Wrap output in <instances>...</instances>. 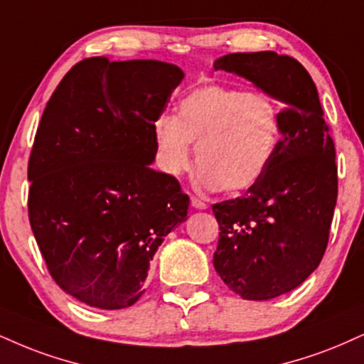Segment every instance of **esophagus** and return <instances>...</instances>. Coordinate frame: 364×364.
Listing matches in <instances>:
<instances>
[{"label": "esophagus", "mask_w": 364, "mask_h": 364, "mask_svg": "<svg viewBox=\"0 0 364 364\" xmlns=\"http://www.w3.org/2000/svg\"><path fill=\"white\" fill-rule=\"evenodd\" d=\"M191 207L196 210H207V203L201 201L200 198H196V196H191Z\"/></svg>", "instance_id": "1"}]
</instances>
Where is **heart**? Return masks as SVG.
Returning <instances> with one entry per match:
<instances>
[{
  "instance_id": "1",
  "label": "heart",
  "mask_w": 364,
  "mask_h": 364,
  "mask_svg": "<svg viewBox=\"0 0 364 364\" xmlns=\"http://www.w3.org/2000/svg\"><path fill=\"white\" fill-rule=\"evenodd\" d=\"M278 110L264 95L240 87L207 85L179 102L178 117L156 124L159 161L178 176L193 161L201 186L237 195L261 181L278 142Z\"/></svg>"
}]
</instances>
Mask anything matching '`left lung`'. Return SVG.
Segmentation results:
<instances>
[{
    "mask_svg": "<svg viewBox=\"0 0 364 364\" xmlns=\"http://www.w3.org/2000/svg\"><path fill=\"white\" fill-rule=\"evenodd\" d=\"M213 69L251 81L284 108L264 176L246 195L213 205L220 227L213 266L244 300L295 290L326 252L337 201L336 149L307 69L277 52L218 57Z\"/></svg>",
    "mask_w": 364,
    "mask_h": 364,
    "instance_id": "1",
    "label": "left lung"
}]
</instances>
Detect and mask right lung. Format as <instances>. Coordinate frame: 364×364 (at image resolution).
<instances>
[{
  "label": "right lung",
  "mask_w": 364,
  "mask_h": 364,
  "mask_svg": "<svg viewBox=\"0 0 364 364\" xmlns=\"http://www.w3.org/2000/svg\"><path fill=\"white\" fill-rule=\"evenodd\" d=\"M161 60H81L55 87L28 161V217L54 282L95 309L134 305L190 198L157 173L156 122L183 81Z\"/></svg>",
  "instance_id": "obj_1"
}]
</instances>
